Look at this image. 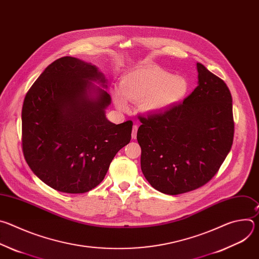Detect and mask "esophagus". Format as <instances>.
<instances>
[{
    "label": "esophagus",
    "instance_id": "1",
    "mask_svg": "<svg viewBox=\"0 0 259 259\" xmlns=\"http://www.w3.org/2000/svg\"><path fill=\"white\" fill-rule=\"evenodd\" d=\"M137 129H138V126H137V125H134L133 128H132V139H136V136H137Z\"/></svg>",
    "mask_w": 259,
    "mask_h": 259
}]
</instances>
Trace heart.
Returning <instances> with one entry per match:
<instances>
[{
  "label": "heart",
  "mask_w": 259,
  "mask_h": 259,
  "mask_svg": "<svg viewBox=\"0 0 259 259\" xmlns=\"http://www.w3.org/2000/svg\"><path fill=\"white\" fill-rule=\"evenodd\" d=\"M188 91L186 79L172 76L158 66H143L122 78L120 89L114 90L116 105L128 109V101L141 103L146 112H159L183 98Z\"/></svg>",
  "instance_id": "heart-1"
}]
</instances>
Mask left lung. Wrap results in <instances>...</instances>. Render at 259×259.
I'll return each instance as SVG.
<instances>
[{"mask_svg":"<svg viewBox=\"0 0 259 259\" xmlns=\"http://www.w3.org/2000/svg\"><path fill=\"white\" fill-rule=\"evenodd\" d=\"M198 86L182 103L139 117L141 170L157 191L179 195L217 173L234 140L233 99L227 84L197 63Z\"/></svg>","mask_w":259,"mask_h":259,"instance_id":"left-lung-1","label":"left lung"}]
</instances>
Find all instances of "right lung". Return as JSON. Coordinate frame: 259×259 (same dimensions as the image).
Wrapping results in <instances>:
<instances>
[{"label":"right lung","instance_id":"1","mask_svg":"<svg viewBox=\"0 0 259 259\" xmlns=\"http://www.w3.org/2000/svg\"><path fill=\"white\" fill-rule=\"evenodd\" d=\"M103 73L75 57L56 59L27 91L21 112L22 151L31 171L50 188L83 194L103 180L116 154L130 142L132 121L105 117Z\"/></svg>","mask_w":259,"mask_h":259}]
</instances>
